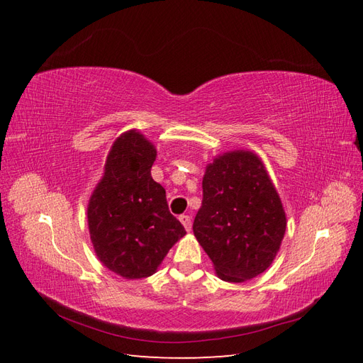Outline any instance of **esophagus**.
Instances as JSON below:
<instances>
[{
  "instance_id": "esophagus-1",
  "label": "esophagus",
  "mask_w": 363,
  "mask_h": 363,
  "mask_svg": "<svg viewBox=\"0 0 363 363\" xmlns=\"http://www.w3.org/2000/svg\"><path fill=\"white\" fill-rule=\"evenodd\" d=\"M179 219H180V223L183 224L186 232H191V228H192V218H191L189 215H180Z\"/></svg>"
}]
</instances>
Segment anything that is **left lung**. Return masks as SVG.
Returning <instances> with one entry per match:
<instances>
[{
	"label": "left lung",
	"mask_w": 363,
	"mask_h": 363,
	"mask_svg": "<svg viewBox=\"0 0 363 363\" xmlns=\"http://www.w3.org/2000/svg\"><path fill=\"white\" fill-rule=\"evenodd\" d=\"M192 228L224 281L242 283L271 265L286 232V215L257 155L230 151L207 164Z\"/></svg>",
	"instance_id": "8db88e82"
}]
</instances>
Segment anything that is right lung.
I'll list each match as a JSON object with an SVG mask.
<instances>
[{
  "label": "right lung",
  "instance_id": "right-lung-1",
  "mask_svg": "<svg viewBox=\"0 0 363 363\" xmlns=\"http://www.w3.org/2000/svg\"><path fill=\"white\" fill-rule=\"evenodd\" d=\"M156 155L155 145L139 131L121 135L87 206L98 259L128 280L152 276L171 247L186 235L169 212L167 192L151 177Z\"/></svg>",
  "mask_w": 363,
  "mask_h": 363
}]
</instances>
